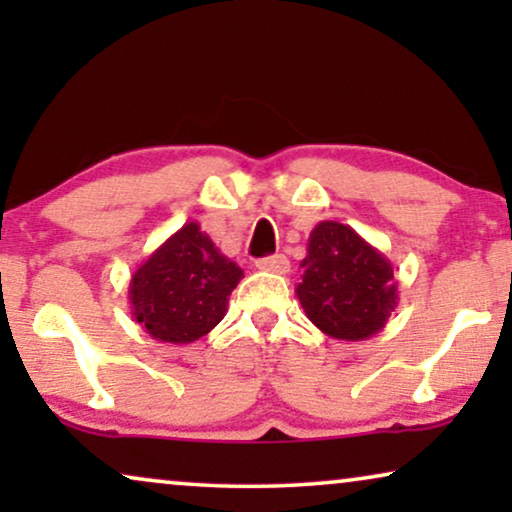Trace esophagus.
<instances>
[{
    "instance_id": "1",
    "label": "esophagus",
    "mask_w": 512,
    "mask_h": 512,
    "mask_svg": "<svg viewBox=\"0 0 512 512\" xmlns=\"http://www.w3.org/2000/svg\"><path fill=\"white\" fill-rule=\"evenodd\" d=\"M256 268L265 270V272H275V275H286V272H289V268H291V263L284 254H275V256L258 258Z\"/></svg>"
}]
</instances>
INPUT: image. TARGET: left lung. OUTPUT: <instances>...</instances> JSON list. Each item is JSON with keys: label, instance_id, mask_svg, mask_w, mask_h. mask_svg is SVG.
<instances>
[{"label": "left lung", "instance_id": "8db88e82", "mask_svg": "<svg viewBox=\"0 0 512 512\" xmlns=\"http://www.w3.org/2000/svg\"><path fill=\"white\" fill-rule=\"evenodd\" d=\"M296 296L307 319L335 340H368L398 305L394 265L354 228L321 221L307 240Z\"/></svg>", "mask_w": 512, "mask_h": 512}]
</instances>
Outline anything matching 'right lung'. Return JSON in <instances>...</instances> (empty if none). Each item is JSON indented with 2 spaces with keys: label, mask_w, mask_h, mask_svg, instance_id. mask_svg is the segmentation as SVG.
Masks as SVG:
<instances>
[{
  "label": "right lung",
  "mask_w": 512,
  "mask_h": 512,
  "mask_svg": "<svg viewBox=\"0 0 512 512\" xmlns=\"http://www.w3.org/2000/svg\"><path fill=\"white\" fill-rule=\"evenodd\" d=\"M244 272L188 221L135 270L128 300L132 317L153 340L188 345L226 317L228 296Z\"/></svg>",
  "instance_id": "1"
}]
</instances>
